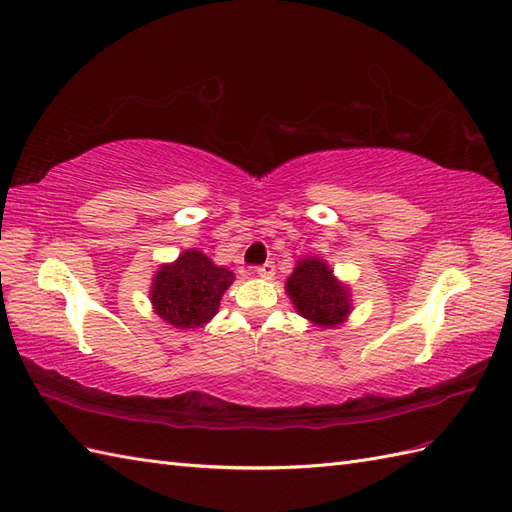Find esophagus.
Returning a JSON list of instances; mask_svg holds the SVG:
<instances>
[{
	"label": "esophagus",
	"instance_id": "obj_1",
	"mask_svg": "<svg viewBox=\"0 0 512 512\" xmlns=\"http://www.w3.org/2000/svg\"><path fill=\"white\" fill-rule=\"evenodd\" d=\"M256 273L260 278H265V280H271L273 276H276V265L273 263H265V265H260V267H256Z\"/></svg>",
	"mask_w": 512,
	"mask_h": 512
}]
</instances>
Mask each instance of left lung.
<instances>
[{
    "label": "left lung",
    "instance_id": "obj_1",
    "mask_svg": "<svg viewBox=\"0 0 512 512\" xmlns=\"http://www.w3.org/2000/svg\"><path fill=\"white\" fill-rule=\"evenodd\" d=\"M286 293L299 315L323 328L339 326L350 313V293L332 278V271L319 258L297 263L293 276L286 280Z\"/></svg>",
    "mask_w": 512,
    "mask_h": 512
}]
</instances>
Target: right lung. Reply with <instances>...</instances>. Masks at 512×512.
I'll return each mask as SVG.
<instances>
[{
	"label": "right lung",
	"instance_id": "add662e5",
	"mask_svg": "<svg viewBox=\"0 0 512 512\" xmlns=\"http://www.w3.org/2000/svg\"><path fill=\"white\" fill-rule=\"evenodd\" d=\"M232 280V271L215 267L208 256L189 249L156 273L152 304L173 328H199L217 315L219 299Z\"/></svg>",
	"mask_w": 512,
	"mask_h": 512
}]
</instances>
